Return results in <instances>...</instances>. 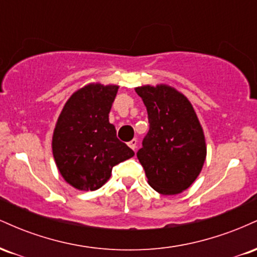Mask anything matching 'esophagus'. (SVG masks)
<instances>
[{"label":"esophagus","mask_w":257,"mask_h":257,"mask_svg":"<svg viewBox=\"0 0 257 257\" xmlns=\"http://www.w3.org/2000/svg\"><path fill=\"white\" fill-rule=\"evenodd\" d=\"M128 146L131 147L132 150H134V151H135V150H137V146H138V140H137V139H133L132 141H129Z\"/></svg>","instance_id":"esophagus-1"}]
</instances>
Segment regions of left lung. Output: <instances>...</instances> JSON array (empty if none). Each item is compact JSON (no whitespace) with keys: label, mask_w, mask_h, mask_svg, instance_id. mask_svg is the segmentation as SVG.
<instances>
[{"label":"left lung","mask_w":257,"mask_h":257,"mask_svg":"<svg viewBox=\"0 0 257 257\" xmlns=\"http://www.w3.org/2000/svg\"><path fill=\"white\" fill-rule=\"evenodd\" d=\"M135 91L150 123L137 153L139 162L153 190L178 194L193 184L205 161V139L196 112L185 95L168 85H144Z\"/></svg>","instance_id":"obj_1"}]
</instances>
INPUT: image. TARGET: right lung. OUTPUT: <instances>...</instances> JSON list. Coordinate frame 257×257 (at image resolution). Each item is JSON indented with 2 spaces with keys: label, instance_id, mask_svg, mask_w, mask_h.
I'll return each mask as SVG.
<instances>
[{
  "label": "right lung",
  "instance_id": "right-lung-1",
  "mask_svg": "<svg viewBox=\"0 0 257 257\" xmlns=\"http://www.w3.org/2000/svg\"><path fill=\"white\" fill-rule=\"evenodd\" d=\"M117 90V85H85L72 94L58 118L53 156L65 181L77 190H98L112 168L134 156L108 122Z\"/></svg>",
  "mask_w": 257,
  "mask_h": 257
}]
</instances>
